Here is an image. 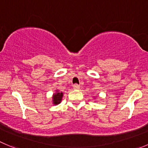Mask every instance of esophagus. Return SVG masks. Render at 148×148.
I'll list each match as a JSON object with an SVG mask.
<instances>
[{"instance_id":"1","label":"esophagus","mask_w":148,"mask_h":148,"mask_svg":"<svg viewBox=\"0 0 148 148\" xmlns=\"http://www.w3.org/2000/svg\"><path fill=\"white\" fill-rule=\"evenodd\" d=\"M79 88H80V86L78 85V84H75V85H73V89L78 90Z\"/></svg>"}]
</instances>
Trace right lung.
<instances>
[{
  "mask_svg": "<svg viewBox=\"0 0 148 148\" xmlns=\"http://www.w3.org/2000/svg\"><path fill=\"white\" fill-rule=\"evenodd\" d=\"M63 97V93L60 92L58 90H56V92L53 94V97H52V102L54 105H58L61 102L62 99Z\"/></svg>",
  "mask_w": 148,
  "mask_h": 148,
  "instance_id": "obj_1",
  "label": "right lung"
}]
</instances>
